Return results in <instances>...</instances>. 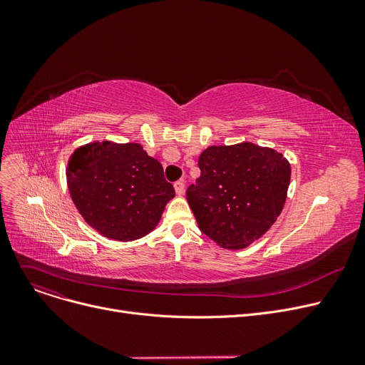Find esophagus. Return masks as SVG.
<instances>
[{"label":"esophagus","mask_w":365,"mask_h":365,"mask_svg":"<svg viewBox=\"0 0 365 365\" xmlns=\"http://www.w3.org/2000/svg\"><path fill=\"white\" fill-rule=\"evenodd\" d=\"M175 189H176V194L179 197H182L185 194V183L183 182H176L175 183Z\"/></svg>","instance_id":"esophagus-1"}]
</instances>
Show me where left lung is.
<instances>
[{
	"label": "left lung",
	"instance_id": "8db88e82",
	"mask_svg": "<svg viewBox=\"0 0 365 365\" xmlns=\"http://www.w3.org/2000/svg\"><path fill=\"white\" fill-rule=\"evenodd\" d=\"M201 176L186 200L202 234L241 250L269 231L281 215L292 167L281 152L252 142L210 146L198 158Z\"/></svg>",
	"mask_w": 365,
	"mask_h": 365
}]
</instances>
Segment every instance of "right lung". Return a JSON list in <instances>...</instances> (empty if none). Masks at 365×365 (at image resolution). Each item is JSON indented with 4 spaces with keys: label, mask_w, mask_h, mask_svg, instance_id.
Returning <instances> with one entry per match:
<instances>
[{
    "label": "right lung",
    "mask_w": 365,
    "mask_h": 365,
    "mask_svg": "<svg viewBox=\"0 0 365 365\" xmlns=\"http://www.w3.org/2000/svg\"><path fill=\"white\" fill-rule=\"evenodd\" d=\"M66 183L86 223L115 241L139 240L157 227L175 187L139 143L94 140L68 160Z\"/></svg>",
    "instance_id": "1"
}]
</instances>
